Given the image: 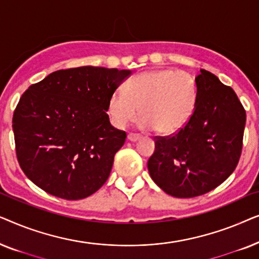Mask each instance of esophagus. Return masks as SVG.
Masks as SVG:
<instances>
[{"instance_id": "1", "label": "esophagus", "mask_w": 259, "mask_h": 259, "mask_svg": "<svg viewBox=\"0 0 259 259\" xmlns=\"http://www.w3.org/2000/svg\"><path fill=\"white\" fill-rule=\"evenodd\" d=\"M127 139H128L130 141H132V143H136V141H138L140 139L139 136H137V134H133V133H130L128 136H127Z\"/></svg>"}]
</instances>
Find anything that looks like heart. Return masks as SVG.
Instances as JSON below:
<instances>
[{
  "label": "heart",
  "mask_w": 259,
  "mask_h": 259,
  "mask_svg": "<svg viewBox=\"0 0 259 259\" xmlns=\"http://www.w3.org/2000/svg\"><path fill=\"white\" fill-rule=\"evenodd\" d=\"M197 100L194 77L184 70L154 69L127 81L123 92L109 95L107 114L116 128H123L137 118L141 130H155L160 136L179 132L192 116Z\"/></svg>",
  "instance_id": "heart-1"
}]
</instances>
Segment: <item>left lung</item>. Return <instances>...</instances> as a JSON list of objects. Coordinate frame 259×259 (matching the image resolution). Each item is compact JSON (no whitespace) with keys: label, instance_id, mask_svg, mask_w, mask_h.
Segmentation results:
<instances>
[{"label":"left lung","instance_id":"8db88e82","mask_svg":"<svg viewBox=\"0 0 259 259\" xmlns=\"http://www.w3.org/2000/svg\"><path fill=\"white\" fill-rule=\"evenodd\" d=\"M196 84L189 122L175 136L158 138L147 161L153 182L177 198L215 189L235 171L242 153L246 114L235 92L205 69Z\"/></svg>","mask_w":259,"mask_h":259}]
</instances>
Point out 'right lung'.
Segmentation results:
<instances>
[{
    "mask_svg": "<svg viewBox=\"0 0 259 259\" xmlns=\"http://www.w3.org/2000/svg\"><path fill=\"white\" fill-rule=\"evenodd\" d=\"M131 74L94 66L61 69L24 92L13 131L28 179L67 200L83 199L104 185L126 139L109 122L107 101Z\"/></svg>",
    "mask_w": 259,
    "mask_h": 259,
    "instance_id": "obj_1",
    "label": "right lung"
}]
</instances>
